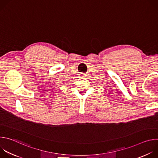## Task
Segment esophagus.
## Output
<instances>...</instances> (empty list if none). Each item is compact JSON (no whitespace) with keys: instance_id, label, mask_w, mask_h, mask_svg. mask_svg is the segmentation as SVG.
I'll return each instance as SVG.
<instances>
[{"instance_id":"34e87169","label":"esophagus","mask_w":158,"mask_h":158,"mask_svg":"<svg viewBox=\"0 0 158 158\" xmlns=\"http://www.w3.org/2000/svg\"><path fill=\"white\" fill-rule=\"evenodd\" d=\"M81 77H85V74H84L82 73V74H81Z\"/></svg>"}]
</instances>
